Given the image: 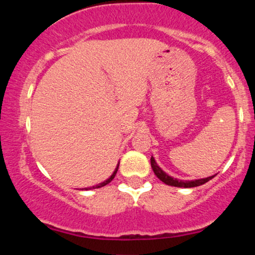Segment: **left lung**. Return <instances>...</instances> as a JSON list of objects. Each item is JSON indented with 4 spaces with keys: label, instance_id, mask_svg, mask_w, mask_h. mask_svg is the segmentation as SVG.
Here are the masks:
<instances>
[{
    "label": "left lung",
    "instance_id": "left-lung-1",
    "mask_svg": "<svg viewBox=\"0 0 255 255\" xmlns=\"http://www.w3.org/2000/svg\"><path fill=\"white\" fill-rule=\"evenodd\" d=\"M151 166L152 169H153L154 174H156V176L159 178L162 182H164L165 184H169V186H174V187H183V188H192V187H198V186H201V184L206 183L207 181L212 180L213 177H215V175L213 176H210V177H206V178H201V180H194V181H181V180H177V178H174L171 176H169L168 174H165L164 171L162 170V169L159 168V166L157 165L156 160H154L153 157H151Z\"/></svg>",
    "mask_w": 255,
    "mask_h": 255
}]
</instances>
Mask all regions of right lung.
<instances>
[{"instance_id":"right-lung-1","label":"right lung","mask_w":255,"mask_h":255,"mask_svg":"<svg viewBox=\"0 0 255 255\" xmlns=\"http://www.w3.org/2000/svg\"><path fill=\"white\" fill-rule=\"evenodd\" d=\"M118 169H119V166H118V168L115 169V171H114V174L111 175V176H110L109 178H108L107 181H104L103 183H99V184H97V186H93V187H91V188H99V187H103V186H105V184H108V183H109V182H111V181H113V178L115 177L116 172H118ZM91 188H89V189H91Z\"/></svg>"}]
</instances>
